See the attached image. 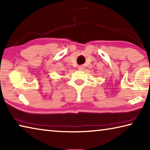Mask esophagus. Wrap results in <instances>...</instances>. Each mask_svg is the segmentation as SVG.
<instances>
[{
	"label": "esophagus",
	"mask_w": 150,
	"mask_h": 150,
	"mask_svg": "<svg viewBox=\"0 0 150 150\" xmlns=\"http://www.w3.org/2000/svg\"><path fill=\"white\" fill-rule=\"evenodd\" d=\"M84 68H85V67H84V66H83V65L79 66V69L81 70V71H82V70L84 69Z\"/></svg>",
	"instance_id": "34e87169"
}]
</instances>
